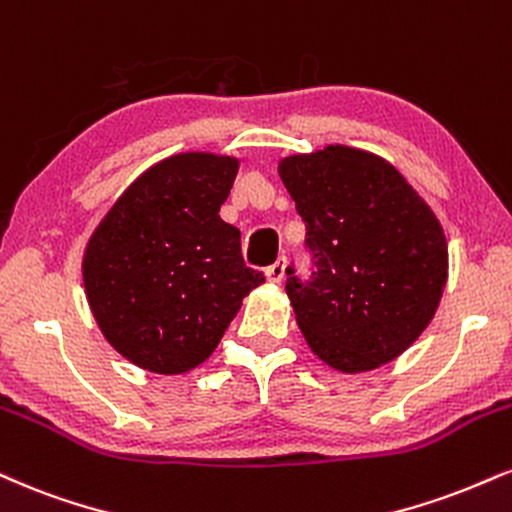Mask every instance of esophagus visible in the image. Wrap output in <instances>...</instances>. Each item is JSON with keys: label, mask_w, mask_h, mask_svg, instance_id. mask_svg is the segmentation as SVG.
<instances>
[{"label": "esophagus", "mask_w": 512, "mask_h": 512, "mask_svg": "<svg viewBox=\"0 0 512 512\" xmlns=\"http://www.w3.org/2000/svg\"><path fill=\"white\" fill-rule=\"evenodd\" d=\"M286 264H288L286 257H279V260H276L274 264H269L267 272H264V274H267V279L274 281V283H281L283 276H286Z\"/></svg>", "instance_id": "34e87169"}]
</instances>
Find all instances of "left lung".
<instances>
[{"mask_svg":"<svg viewBox=\"0 0 512 512\" xmlns=\"http://www.w3.org/2000/svg\"><path fill=\"white\" fill-rule=\"evenodd\" d=\"M279 176L305 224L312 269H286L300 331L326 365L393 360L432 322L448 245L427 202L384 159L343 145L288 157Z\"/></svg>","mask_w":512,"mask_h":512,"instance_id":"1","label":"left lung"}]
</instances>
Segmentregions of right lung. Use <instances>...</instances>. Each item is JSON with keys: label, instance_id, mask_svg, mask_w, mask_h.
I'll use <instances>...</instances> for the list:
<instances>
[{"label": "right lung", "instance_id": "1", "mask_svg": "<svg viewBox=\"0 0 512 512\" xmlns=\"http://www.w3.org/2000/svg\"><path fill=\"white\" fill-rule=\"evenodd\" d=\"M238 162L186 152L147 169L92 233L88 303L123 357L181 374L219 346L264 274L245 267L240 231L219 217Z\"/></svg>", "mask_w": 512, "mask_h": 512}]
</instances>
